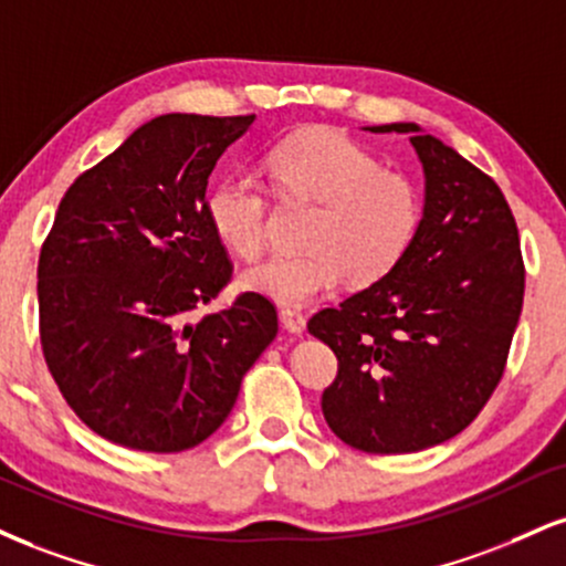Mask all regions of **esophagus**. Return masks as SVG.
<instances>
[{
  "label": "esophagus",
  "instance_id": "1",
  "mask_svg": "<svg viewBox=\"0 0 566 566\" xmlns=\"http://www.w3.org/2000/svg\"><path fill=\"white\" fill-rule=\"evenodd\" d=\"M279 318H282V326L292 335H303L305 332V316L301 311H292V308H282L279 311Z\"/></svg>",
  "mask_w": 566,
  "mask_h": 566
}]
</instances>
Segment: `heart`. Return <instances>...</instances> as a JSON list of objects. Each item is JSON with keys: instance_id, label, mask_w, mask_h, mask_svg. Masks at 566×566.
Here are the masks:
<instances>
[{"instance_id": "b5f03b06", "label": "heart", "mask_w": 566, "mask_h": 566, "mask_svg": "<svg viewBox=\"0 0 566 566\" xmlns=\"http://www.w3.org/2000/svg\"><path fill=\"white\" fill-rule=\"evenodd\" d=\"M271 184L282 200L313 202L316 216L303 255H274L244 271L242 290L301 308L350 279L356 287L385 279L403 261L421 223L417 184L379 160L350 136L308 128L271 149ZM206 213L223 248L242 261L265 250L269 197L253 176H227L208 192Z\"/></svg>"}]
</instances>
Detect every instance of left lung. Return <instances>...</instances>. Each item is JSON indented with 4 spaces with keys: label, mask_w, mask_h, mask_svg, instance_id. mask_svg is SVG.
<instances>
[{
    "label": "left lung",
    "mask_w": 566,
    "mask_h": 566,
    "mask_svg": "<svg viewBox=\"0 0 566 566\" xmlns=\"http://www.w3.org/2000/svg\"><path fill=\"white\" fill-rule=\"evenodd\" d=\"M424 210L403 261L308 332L337 356L329 430L366 453H413L467 430L506 369L522 313L520 231L499 184L417 124Z\"/></svg>",
    "instance_id": "left-lung-1"
}]
</instances>
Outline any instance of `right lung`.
Here are the masks:
<instances>
[{"label": "right lung", "mask_w": 566, "mask_h": 566, "mask_svg": "<svg viewBox=\"0 0 566 566\" xmlns=\"http://www.w3.org/2000/svg\"><path fill=\"white\" fill-rule=\"evenodd\" d=\"M253 120L158 115L60 200L39 255L42 350L67 406L105 440L149 453L200 446L276 337L274 303L253 292L192 322L231 279L208 176Z\"/></svg>", "instance_id": "obj_1"}]
</instances>
